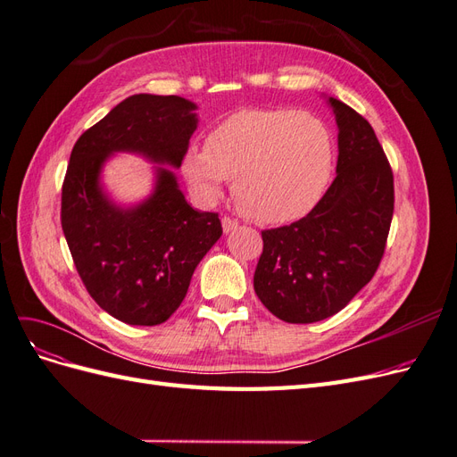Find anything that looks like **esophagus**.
<instances>
[{
  "label": "esophagus",
  "instance_id": "34e87169",
  "mask_svg": "<svg viewBox=\"0 0 457 457\" xmlns=\"http://www.w3.org/2000/svg\"><path fill=\"white\" fill-rule=\"evenodd\" d=\"M220 223H223V230L225 232H232V230H237L238 228V220L237 219H232V217H223V219H220Z\"/></svg>",
  "mask_w": 457,
  "mask_h": 457
}]
</instances>
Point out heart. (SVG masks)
I'll return each instance as SVG.
<instances>
[{"label": "heart", "mask_w": 457, "mask_h": 457, "mask_svg": "<svg viewBox=\"0 0 457 457\" xmlns=\"http://www.w3.org/2000/svg\"><path fill=\"white\" fill-rule=\"evenodd\" d=\"M334 170L326 123L294 108H253L228 116L190 146L183 173L200 196L213 200L228 177L240 210L262 223H286L320 202Z\"/></svg>", "instance_id": "1"}]
</instances>
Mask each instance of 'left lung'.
<instances>
[{
	"mask_svg": "<svg viewBox=\"0 0 457 457\" xmlns=\"http://www.w3.org/2000/svg\"><path fill=\"white\" fill-rule=\"evenodd\" d=\"M337 120V177L295 223L262 230L255 294L289 324L334 316L373 278L395 210L393 170L366 118L329 99Z\"/></svg>",
	"mask_w": 457,
	"mask_h": 457,
	"instance_id": "8db88e82",
	"label": "left lung"
}]
</instances>
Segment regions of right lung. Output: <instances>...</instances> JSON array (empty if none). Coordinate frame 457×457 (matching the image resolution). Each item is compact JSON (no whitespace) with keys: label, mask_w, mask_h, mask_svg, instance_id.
Here are the masks:
<instances>
[{"label":"right lung","mask_w":457,"mask_h":457,"mask_svg":"<svg viewBox=\"0 0 457 457\" xmlns=\"http://www.w3.org/2000/svg\"><path fill=\"white\" fill-rule=\"evenodd\" d=\"M195 110L177 95H133L79 135L68 162L61 198L68 250L96 305L131 326L168 320L223 227L219 213L187 204L168 170L158 168L154 195L131 210L103 195L99 173L120 150L179 168L198 123Z\"/></svg>","instance_id":"1"}]
</instances>
